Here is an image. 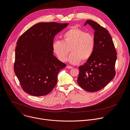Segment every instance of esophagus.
Wrapping results in <instances>:
<instances>
[{
	"mask_svg": "<svg viewBox=\"0 0 130 130\" xmlns=\"http://www.w3.org/2000/svg\"><path fill=\"white\" fill-rule=\"evenodd\" d=\"M66 68H68V69H72V68H73V67H72V66H70V65H67Z\"/></svg>",
	"mask_w": 130,
	"mask_h": 130,
	"instance_id": "esophagus-1",
	"label": "esophagus"
}]
</instances>
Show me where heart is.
<instances>
[{
  "label": "heart",
  "instance_id": "1",
  "mask_svg": "<svg viewBox=\"0 0 130 130\" xmlns=\"http://www.w3.org/2000/svg\"><path fill=\"white\" fill-rule=\"evenodd\" d=\"M95 44L94 35L77 27H73L63 35V40H56L52 45L53 51L59 60L66 61L70 48L69 62L77 64L87 61L91 57Z\"/></svg>",
  "mask_w": 130,
  "mask_h": 130
}]
</instances>
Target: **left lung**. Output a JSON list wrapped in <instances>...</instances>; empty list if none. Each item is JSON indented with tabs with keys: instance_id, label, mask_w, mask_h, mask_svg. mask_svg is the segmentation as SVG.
Here are the masks:
<instances>
[{
	"instance_id": "obj_1",
	"label": "left lung",
	"mask_w": 130,
	"mask_h": 130,
	"mask_svg": "<svg viewBox=\"0 0 130 130\" xmlns=\"http://www.w3.org/2000/svg\"><path fill=\"white\" fill-rule=\"evenodd\" d=\"M95 30V44L90 58L79 67L77 83L84 90L96 92L103 89L116 74L117 53L109 31L95 21L87 20Z\"/></svg>"
}]
</instances>
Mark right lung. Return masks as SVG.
Segmentation results:
<instances>
[{
	"instance_id": "obj_1",
	"label": "right lung",
	"mask_w": 130,
	"mask_h": 130,
	"mask_svg": "<svg viewBox=\"0 0 130 130\" xmlns=\"http://www.w3.org/2000/svg\"><path fill=\"white\" fill-rule=\"evenodd\" d=\"M68 24L55 22L39 23L19 38L14 69L26 93L43 96L55 87L58 73L66 65L53 55L52 45L55 36Z\"/></svg>"
}]
</instances>
